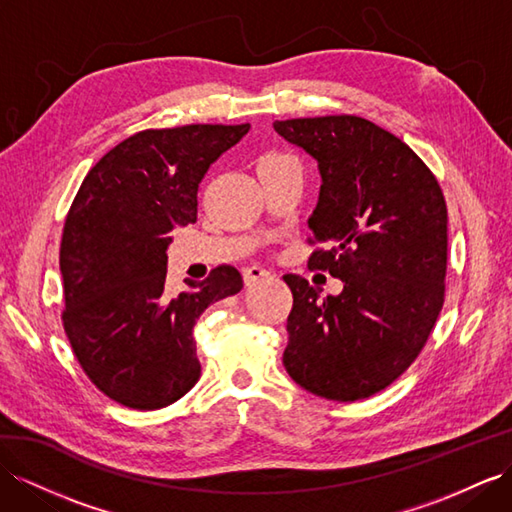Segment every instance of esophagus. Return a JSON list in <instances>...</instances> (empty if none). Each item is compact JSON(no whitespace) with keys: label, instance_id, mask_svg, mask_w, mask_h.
Listing matches in <instances>:
<instances>
[{"label":"esophagus","instance_id":"obj_1","mask_svg":"<svg viewBox=\"0 0 512 512\" xmlns=\"http://www.w3.org/2000/svg\"><path fill=\"white\" fill-rule=\"evenodd\" d=\"M242 274H244V283H246V285H255L257 281L270 277V270L264 268V266L253 264V266H246Z\"/></svg>","mask_w":512,"mask_h":512}]
</instances>
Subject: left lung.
<instances>
[{"label": "left lung", "instance_id": "8db88e82", "mask_svg": "<svg viewBox=\"0 0 512 512\" xmlns=\"http://www.w3.org/2000/svg\"><path fill=\"white\" fill-rule=\"evenodd\" d=\"M318 160L309 268L344 281L320 298L285 274L294 305L283 365L326 400L355 402L409 370L445 300L448 207L437 177L409 144L355 114L274 123Z\"/></svg>", "mask_w": 512, "mask_h": 512}]
</instances>
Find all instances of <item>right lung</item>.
Segmentation results:
<instances>
[{
	"mask_svg": "<svg viewBox=\"0 0 512 512\" xmlns=\"http://www.w3.org/2000/svg\"><path fill=\"white\" fill-rule=\"evenodd\" d=\"M242 125L144 129L88 170L64 220L62 326L99 391L129 409L155 411L196 385L192 329L201 313L242 290V274L218 266L205 281L164 292L173 231L196 222L199 183L238 144Z\"/></svg>",
	"mask_w": 512,
	"mask_h": 512,
	"instance_id": "right-lung-1",
	"label": "right lung"
}]
</instances>
